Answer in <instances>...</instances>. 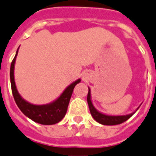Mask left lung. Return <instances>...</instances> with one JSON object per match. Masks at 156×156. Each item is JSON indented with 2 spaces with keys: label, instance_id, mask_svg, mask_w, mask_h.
<instances>
[{
  "label": "left lung",
  "instance_id": "left-lung-1",
  "mask_svg": "<svg viewBox=\"0 0 156 156\" xmlns=\"http://www.w3.org/2000/svg\"><path fill=\"white\" fill-rule=\"evenodd\" d=\"M87 104H88V106H89V110H90L92 117L94 119L95 121H97L98 123H100L101 124H104V125H115V124H122V123H124V121L129 119V118L134 114L139 108L138 107L134 112L127 115L115 116V115H108L102 113V112H100L96 109L93 105L92 99H91V90L89 87H88V94H87Z\"/></svg>",
  "mask_w": 156,
  "mask_h": 156
}]
</instances>
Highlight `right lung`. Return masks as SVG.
Wrapping results in <instances>:
<instances>
[{"instance_id": "1", "label": "right lung", "mask_w": 156, "mask_h": 156, "mask_svg": "<svg viewBox=\"0 0 156 156\" xmlns=\"http://www.w3.org/2000/svg\"><path fill=\"white\" fill-rule=\"evenodd\" d=\"M19 48L16 51V54L11 63V68H10V80H11L12 93L18 107L27 118L38 124L50 125L60 122L65 116L73 90L76 84L80 83V79L75 80L70 85L68 86L65 90L62 93V94L54 101L45 105H33L22 98L21 95L18 92L15 84L14 65H15Z\"/></svg>"}]
</instances>
